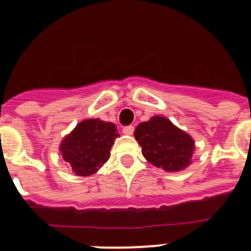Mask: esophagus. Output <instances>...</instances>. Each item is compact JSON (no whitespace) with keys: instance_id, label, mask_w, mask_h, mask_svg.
<instances>
[{"instance_id":"1","label":"esophagus","mask_w":251,"mask_h":251,"mask_svg":"<svg viewBox=\"0 0 251 251\" xmlns=\"http://www.w3.org/2000/svg\"><path fill=\"white\" fill-rule=\"evenodd\" d=\"M133 132H134V127H133V126H127V127L123 128V133L124 134H127V136L133 134Z\"/></svg>"}]
</instances>
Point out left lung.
<instances>
[{
    "label": "left lung",
    "instance_id": "left-lung-1",
    "mask_svg": "<svg viewBox=\"0 0 251 251\" xmlns=\"http://www.w3.org/2000/svg\"><path fill=\"white\" fill-rule=\"evenodd\" d=\"M142 154L150 163L168 172L181 171L191 163L194 139L165 117L142 122L134 130Z\"/></svg>",
    "mask_w": 251,
    "mask_h": 251
}]
</instances>
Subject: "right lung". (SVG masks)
Instances as JSON below:
<instances>
[{"mask_svg": "<svg viewBox=\"0 0 251 251\" xmlns=\"http://www.w3.org/2000/svg\"><path fill=\"white\" fill-rule=\"evenodd\" d=\"M117 127L100 119H86L79 123L60 146L63 158L70 163L77 176L95 174L108 161Z\"/></svg>", "mask_w": 251, "mask_h": 251, "instance_id": "obj_1", "label": "right lung"}]
</instances>
